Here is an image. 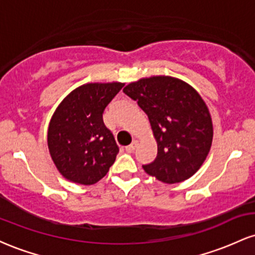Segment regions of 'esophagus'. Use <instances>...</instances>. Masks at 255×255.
Instances as JSON below:
<instances>
[{"label":"esophagus","instance_id":"obj_1","mask_svg":"<svg viewBox=\"0 0 255 255\" xmlns=\"http://www.w3.org/2000/svg\"><path fill=\"white\" fill-rule=\"evenodd\" d=\"M137 146V140H134L133 142H131L130 145H128V146H126V151L128 152V153H131V152H133L134 150H135V147Z\"/></svg>","mask_w":255,"mask_h":255}]
</instances>
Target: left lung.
Returning a JSON list of instances; mask_svg holds the SVG:
<instances>
[{"mask_svg": "<svg viewBox=\"0 0 255 255\" xmlns=\"http://www.w3.org/2000/svg\"><path fill=\"white\" fill-rule=\"evenodd\" d=\"M124 92L147 114L157 142V157L142 166L164 183L192 177L211 150L213 125L198 91L169 75H153L128 84Z\"/></svg>", "mask_w": 255, "mask_h": 255, "instance_id": "1", "label": "left lung"}]
</instances>
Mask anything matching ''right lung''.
I'll return each mask as SVG.
<instances>
[{
    "label": "right lung",
    "instance_id": "right-lung-1",
    "mask_svg": "<svg viewBox=\"0 0 255 255\" xmlns=\"http://www.w3.org/2000/svg\"><path fill=\"white\" fill-rule=\"evenodd\" d=\"M124 83H87L72 91L52 114L48 148L66 180L90 186L102 180L114 164L119 147L105 127L103 111Z\"/></svg>",
    "mask_w": 255,
    "mask_h": 255
}]
</instances>
